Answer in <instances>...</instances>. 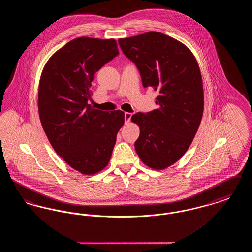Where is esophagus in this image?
Instances as JSON below:
<instances>
[{"label":"esophagus","mask_w":252,"mask_h":252,"mask_svg":"<svg viewBox=\"0 0 252 252\" xmlns=\"http://www.w3.org/2000/svg\"><path fill=\"white\" fill-rule=\"evenodd\" d=\"M131 113H129V112H126V113H125V123H126V124L129 123L130 120H131Z\"/></svg>","instance_id":"1"}]
</instances>
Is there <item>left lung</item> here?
Returning a JSON list of instances; mask_svg holds the SVG:
<instances>
[{
	"label": "left lung",
	"mask_w": 252,
	"mask_h": 252,
	"mask_svg": "<svg viewBox=\"0 0 252 252\" xmlns=\"http://www.w3.org/2000/svg\"><path fill=\"white\" fill-rule=\"evenodd\" d=\"M118 43L140 72L144 88L158 93L157 109L131 117L140 126L136 152L147 166L164 169L184 155L201 122L203 86L198 64L184 44L158 32L119 38Z\"/></svg>",
	"instance_id": "left-lung-1"
}]
</instances>
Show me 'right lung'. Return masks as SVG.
Instances as JSON below:
<instances>
[{
    "instance_id": "obj_1",
    "label": "right lung",
    "mask_w": 252,
    "mask_h": 252,
    "mask_svg": "<svg viewBox=\"0 0 252 252\" xmlns=\"http://www.w3.org/2000/svg\"><path fill=\"white\" fill-rule=\"evenodd\" d=\"M118 55L114 39L74 38L51 57L40 76L43 130L58 155L85 175L108 165L125 123L123 111L108 113L88 104L95 72Z\"/></svg>"
}]
</instances>
